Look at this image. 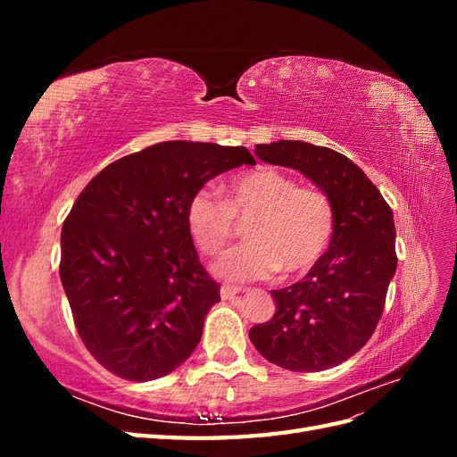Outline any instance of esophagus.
Here are the masks:
<instances>
[{
  "instance_id": "obj_1",
  "label": "esophagus",
  "mask_w": 457,
  "mask_h": 457,
  "mask_svg": "<svg viewBox=\"0 0 457 457\" xmlns=\"http://www.w3.org/2000/svg\"><path fill=\"white\" fill-rule=\"evenodd\" d=\"M240 292H242V289L237 287V286L223 284V286H220V299H232V297H237Z\"/></svg>"
}]
</instances>
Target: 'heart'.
<instances>
[{
    "label": "heart",
    "instance_id": "obj_1",
    "mask_svg": "<svg viewBox=\"0 0 457 457\" xmlns=\"http://www.w3.org/2000/svg\"><path fill=\"white\" fill-rule=\"evenodd\" d=\"M245 223L247 244L228 252L215 272L232 282L309 272L324 257L336 232V205L328 192L299 187L295 177L257 168L230 179L225 200L210 188L192 195L187 227L204 255H219Z\"/></svg>",
    "mask_w": 457,
    "mask_h": 457
}]
</instances>
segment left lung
<instances>
[{
	"mask_svg": "<svg viewBox=\"0 0 457 457\" xmlns=\"http://www.w3.org/2000/svg\"><path fill=\"white\" fill-rule=\"evenodd\" d=\"M262 162L294 168L336 205L328 252L303 280L272 289L269 322L250 329L269 362L292 371H322L347 361L371 337L396 270L395 220L366 173L339 152L303 141L257 145Z\"/></svg>",
	"mask_w": 457,
	"mask_h": 457,
	"instance_id": "obj_1",
	"label": "left lung"
}]
</instances>
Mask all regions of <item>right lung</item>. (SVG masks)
<instances>
[{
    "label": "right lung",
    "instance_id": "obj_1",
    "mask_svg": "<svg viewBox=\"0 0 457 457\" xmlns=\"http://www.w3.org/2000/svg\"><path fill=\"white\" fill-rule=\"evenodd\" d=\"M242 163L255 165L244 146L158 143L106 165L74 202L61 232V282L86 349L114 376L158 379L196 349L220 297L187 207Z\"/></svg>",
    "mask_w": 457,
    "mask_h": 457
}]
</instances>
